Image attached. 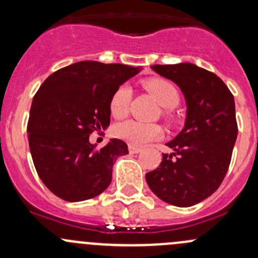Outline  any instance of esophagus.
Wrapping results in <instances>:
<instances>
[{
  "label": "esophagus",
  "mask_w": 258,
  "mask_h": 258,
  "mask_svg": "<svg viewBox=\"0 0 258 258\" xmlns=\"http://www.w3.org/2000/svg\"><path fill=\"white\" fill-rule=\"evenodd\" d=\"M128 151H130V153H140L142 151V148L131 145V146H128Z\"/></svg>",
  "instance_id": "34e87169"
}]
</instances>
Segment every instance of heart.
<instances>
[{"label": "heart", "mask_w": 258, "mask_h": 258, "mask_svg": "<svg viewBox=\"0 0 258 258\" xmlns=\"http://www.w3.org/2000/svg\"><path fill=\"white\" fill-rule=\"evenodd\" d=\"M145 87L155 96L157 102L165 108H172L177 106L179 101L178 91L168 81L162 79L148 80L145 82ZM132 90L128 85H122L114 91L110 101V110L114 117L121 118L128 112L131 102ZM114 135L118 139L128 142L132 146H142L148 142L162 137L163 131L158 124L144 123V122L128 119L121 122L114 127Z\"/></svg>", "instance_id": "heart-1"}]
</instances>
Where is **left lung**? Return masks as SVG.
I'll return each mask as SVG.
<instances>
[{"label": "left lung", "instance_id": "1", "mask_svg": "<svg viewBox=\"0 0 258 258\" xmlns=\"http://www.w3.org/2000/svg\"><path fill=\"white\" fill-rule=\"evenodd\" d=\"M152 71L178 86L186 101L183 128L167 142L161 165L146 173L151 191L167 204L189 207L210 197L227 173L237 139L235 100L212 72L189 62L155 64Z\"/></svg>", "mask_w": 258, "mask_h": 258}]
</instances>
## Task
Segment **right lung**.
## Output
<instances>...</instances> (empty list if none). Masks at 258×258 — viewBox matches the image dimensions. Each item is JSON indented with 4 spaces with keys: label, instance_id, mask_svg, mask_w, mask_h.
Returning <instances> with one entry per match:
<instances>
[{
    "label": "right lung",
    "instance_id": "add662e5",
    "mask_svg": "<svg viewBox=\"0 0 258 258\" xmlns=\"http://www.w3.org/2000/svg\"><path fill=\"white\" fill-rule=\"evenodd\" d=\"M142 67L80 61L59 69L38 88L27 124L33 165L49 191L69 202L102 194L112 181L123 141L111 139L101 150L88 141L93 131L110 126L114 91Z\"/></svg>",
    "mask_w": 258,
    "mask_h": 258
}]
</instances>
